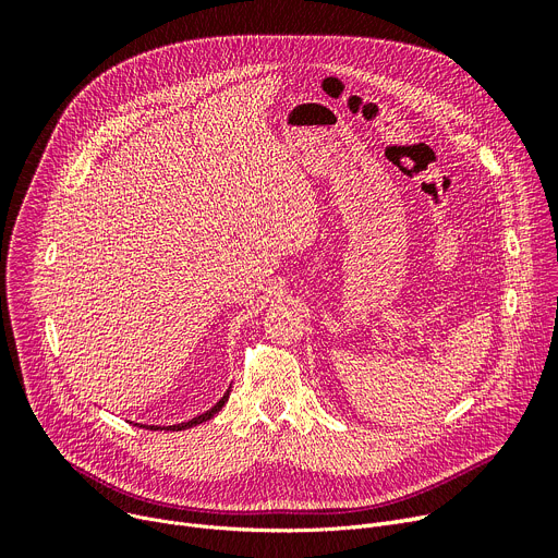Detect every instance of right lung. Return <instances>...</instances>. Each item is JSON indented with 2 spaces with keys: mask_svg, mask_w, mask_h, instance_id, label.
I'll return each instance as SVG.
<instances>
[{
  "mask_svg": "<svg viewBox=\"0 0 558 558\" xmlns=\"http://www.w3.org/2000/svg\"><path fill=\"white\" fill-rule=\"evenodd\" d=\"M228 396H230V389L223 393V398L213 407V409H208V412L205 414H201V416H196V418H192V421H187V423H179V425H167V427H160V425H140V427H146V429H171V432H181V429H187V427H194V425H198V423H205V421H210L215 414H219L221 409H223V404L228 402Z\"/></svg>",
  "mask_w": 558,
  "mask_h": 558,
  "instance_id": "right-lung-1",
  "label": "right lung"
}]
</instances>
